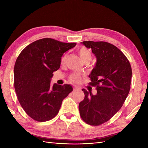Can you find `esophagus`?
<instances>
[{
  "instance_id": "esophagus-1",
  "label": "esophagus",
  "mask_w": 148,
  "mask_h": 148,
  "mask_svg": "<svg viewBox=\"0 0 148 148\" xmlns=\"http://www.w3.org/2000/svg\"><path fill=\"white\" fill-rule=\"evenodd\" d=\"M78 89H78V88H76V87H74V88H73V91H74V92H75V91H78Z\"/></svg>"
}]
</instances>
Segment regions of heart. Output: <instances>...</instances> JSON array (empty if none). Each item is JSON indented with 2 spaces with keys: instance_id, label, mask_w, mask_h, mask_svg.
I'll return each mask as SVG.
<instances>
[{
  "instance_id": "obj_1",
  "label": "heart",
  "mask_w": 148,
  "mask_h": 148,
  "mask_svg": "<svg viewBox=\"0 0 148 148\" xmlns=\"http://www.w3.org/2000/svg\"><path fill=\"white\" fill-rule=\"evenodd\" d=\"M78 54L81 58L83 62L86 60H91V54L90 52L88 50V49L84 47H82L81 48L79 49L78 50ZM66 59V57L64 56L62 59V62H64ZM70 80L71 82H73L74 83H79L80 81H81V77L80 76L78 75V74H72L70 76Z\"/></svg>"
}]
</instances>
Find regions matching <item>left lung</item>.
Wrapping results in <instances>:
<instances>
[{
    "mask_svg": "<svg viewBox=\"0 0 148 148\" xmlns=\"http://www.w3.org/2000/svg\"><path fill=\"white\" fill-rule=\"evenodd\" d=\"M91 49L96 63L89 77V84L97 93L82 89L83 101L79 102V114L86 123L97 126L106 122L122 107L130 89L132 71L123 52L113 44L104 41L81 42Z\"/></svg>",
    "mask_w": 148,
    "mask_h": 148,
    "instance_id": "obj_1",
    "label": "left lung"
}]
</instances>
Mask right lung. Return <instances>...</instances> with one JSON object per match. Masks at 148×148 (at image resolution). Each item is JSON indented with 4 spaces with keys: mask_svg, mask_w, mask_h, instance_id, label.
I'll return each mask as SVG.
<instances>
[{
    "mask_svg": "<svg viewBox=\"0 0 148 148\" xmlns=\"http://www.w3.org/2000/svg\"><path fill=\"white\" fill-rule=\"evenodd\" d=\"M76 45L43 38L29 44L18 57L14 67L15 92L22 108L34 120L46 122L56 117L62 101L73 91L69 84L50 83L64 53Z\"/></svg>",
    "mask_w": 148,
    "mask_h": 148,
    "instance_id": "right-lung-1",
    "label": "right lung"
}]
</instances>
